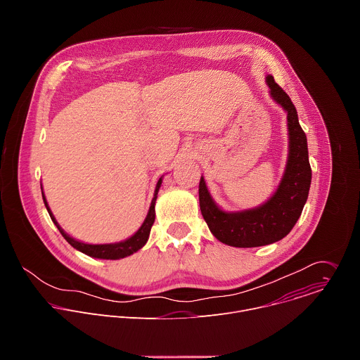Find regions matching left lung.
I'll return each instance as SVG.
<instances>
[{"label": "left lung", "mask_w": 360, "mask_h": 360, "mask_svg": "<svg viewBox=\"0 0 360 360\" xmlns=\"http://www.w3.org/2000/svg\"><path fill=\"white\" fill-rule=\"evenodd\" d=\"M266 84L274 101L288 114L289 155L276 192L258 208L225 212L212 199L203 176L199 181V207L205 222L218 240L235 248L264 246L285 238L302 214L312 181L307 141L296 108L272 75L266 77Z\"/></svg>", "instance_id": "obj_1"}]
</instances>
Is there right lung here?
<instances>
[{
    "label": "right lung",
    "instance_id": "add662e5",
    "mask_svg": "<svg viewBox=\"0 0 360 360\" xmlns=\"http://www.w3.org/2000/svg\"><path fill=\"white\" fill-rule=\"evenodd\" d=\"M161 184H162V178H160L157 186H155V193H153V198H152V202H150V207H149V211H148V215L143 221V224L141 225V228L128 239L125 240H121V242H115V243H104V245H89V243H84V242H79L74 238H71L68 233L64 232V229L58 225V222L56 221L54 215L51 214V210L48 208V203H46V199L44 196V192H42V199H44V203H45V208L51 217V219H53V222L56 224V226L58 228V231L61 232V235L65 238V240L74 246L75 249H78L79 252L88 255V256H92V258H98V259H121V258H125V256H129L132 255L134 252L139 250L148 240V236H149V232H150V228L153 225V221H155V200H157V195H158V191L161 188Z\"/></svg>",
    "mask_w": 360,
    "mask_h": 360
}]
</instances>
